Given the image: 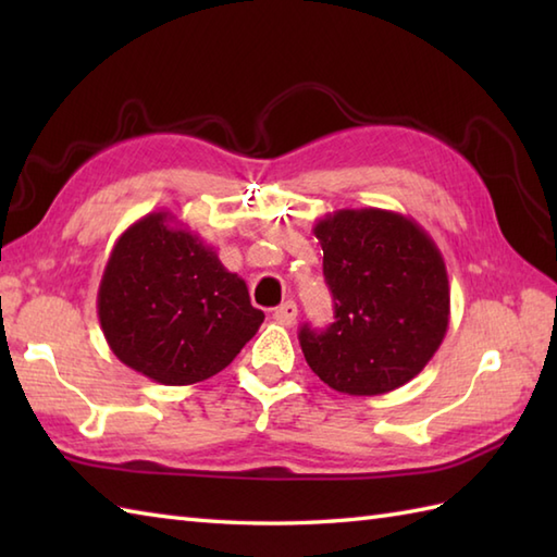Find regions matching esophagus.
I'll return each mask as SVG.
<instances>
[{
	"instance_id": "obj_1",
	"label": "esophagus",
	"mask_w": 557,
	"mask_h": 557,
	"mask_svg": "<svg viewBox=\"0 0 557 557\" xmlns=\"http://www.w3.org/2000/svg\"><path fill=\"white\" fill-rule=\"evenodd\" d=\"M272 318H275L280 325H292L294 321H297V304L285 301L282 306H277L275 313H272Z\"/></svg>"
}]
</instances>
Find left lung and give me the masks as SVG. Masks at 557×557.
Here are the masks:
<instances>
[{"label":"left lung","instance_id":"obj_1","mask_svg":"<svg viewBox=\"0 0 557 557\" xmlns=\"http://www.w3.org/2000/svg\"><path fill=\"white\" fill-rule=\"evenodd\" d=\"M335 323L301 327L311 371L337 393L385 395L417 377L449 325L441 248L401 212L335 210L315 222Z\"/></svg>","mask_w":557,"mask_h":557}]
</instances>
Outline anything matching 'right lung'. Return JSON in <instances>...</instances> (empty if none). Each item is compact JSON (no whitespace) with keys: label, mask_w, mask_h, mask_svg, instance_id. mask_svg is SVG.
I'll return each instance as SVG.
<instances>
[{"label":"right lung","mask_w":557,"mask_h":557,"mask_svg":"<svg viewBox=\"0 0 557 557\" xmlns=\"http://www.w3.org/2000/svg\"><path fill=\"white\" fill-rule=\"evenodd\" d=\"M98 318L128 369L162 385H194L227 369L265 315L215 248L160 210L116 239L100 280Z\"/></svg>","instance_id":"right-lung-1"}]
</instances>
